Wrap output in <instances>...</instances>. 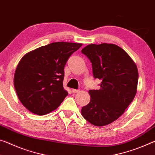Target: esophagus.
<instances>
[{
  "instance_id": "esophagus-1",
  "label": "esophagus",
  "mask_w": 155,
  "mask_h": 155,
  "mask_svg": "<svg viewBox=\"0 0 155 155\" xmlns=\"http://www.w3.org/2000/svg\"><path fill=\"white\" fill-rule=\"evenodd\" d=\"M80 92V90H75V89L72 90V92H73V93H77V92Z\"/></svg>"
}]
</instances>
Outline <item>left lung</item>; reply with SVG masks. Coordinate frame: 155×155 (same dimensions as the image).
<instances>
[{
  "mask_svg": "<svg viewBox=\"0 0 155 155\" xmlns=\"http://www.w3.org/2000/svg\"><path fill=\"white\" fill-rule=\"evenodd\" d=\"M81 52L92 63L93 77L101 80L99 90H90V101L81 114L96 126L111 124L124 114L137 93L139 74L130 56L114 44H90Z\"/></svg>",
  "mask_w": 155,
  "mask_h": 155,
  "instance_id": "left-lung-1",
  "label": "left lung"
}]
</instances>
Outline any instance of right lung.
Wrapping results in <instances>:
<instances>
[{"label":"right lung","instance_id":"add662e5","mask_svg":"<svg viewBox=\"0 0 155 155\" xmlns=\"http://www.w3.org/2000/svg\"><path fill=\"white\" fill-rule=\"evenodd\" d=\"M81 43L56 42L26 54L14 74L20 101L31 112L44 115L56 110L67 97L63 88L64 68Z\"/></svg>","mask_w":155,"mask_h":155}]
</instances>
